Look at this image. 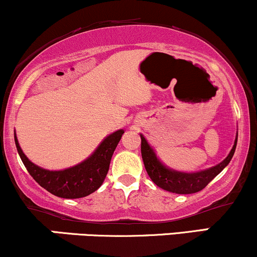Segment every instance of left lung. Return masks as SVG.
Listing matches in <instances>:
<instances>
[{
    "instance_id": "obj_1",
    "label": "left lung",
    "mask_w": 257,
    "mask_h": 257,
    "mask_svg": "<svg viewBox=\"0 0 257 257\" xmlns=\"http://www.w3.org/2000/svg\"><path fill=\"white\" fill-rule=\"evenodd\" d=\"M237 137L230 154H228L227 158L224 161L220 162L219 165L214 166V167L208 168V170L195 172V173L179 172L165 166L156 156L154 149L150 147V144L148 143V141L144 138L143 135H141L142 159H143L144 167H146L148 176L150 177V179L159 188L164 189L166 191L173 192V194H195V192L201 191L202 189L206 188L208 184L212 182L214 178L218 176L220 172L230 164L237 147Z\"/></svg>"
}]
</instances>
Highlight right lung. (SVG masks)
Returning a JSON list of instances; mask_svg holds the SVG:
<instances>
[{"mask_svg": "<svg viewBox=\"0 0 257 257\" xmlns=\"http://www.w3.org/2000/svg\"><path fill=\"white\" fill-rule=\"evenodd\" d=\"M123 130H117L107 136L97 149L86 160L73 167L61 171H49L39 167L30 161L23 153L18 142L17 135H14L15 146L19 153L21 161L27 172L42 188L50 194L61 198H80L92 194L103 183L114 150L121 140Z\"/></svg>", "mask_w": 257, "mask_h": 257, "instance_id": "right-lung-1", "label": "right lung"}]
</instances>
